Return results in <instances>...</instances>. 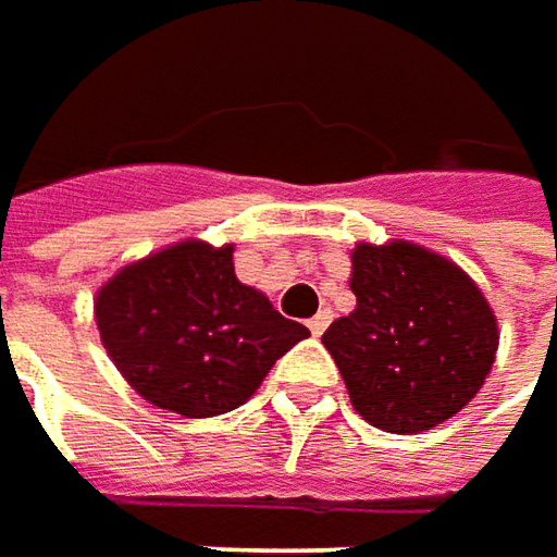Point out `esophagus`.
Returning a JSON list of instances; mask_svg holds the SVG:
<instances>
[{"label": "esophagus", "mask_w": 557, "mask_h": 557, "mask_svg": "<svg viewBox=\"0 0 557 557\" xmlns=\"http://www.w3.org/2000/svg\"><path fill=\"white\" fill-rule=\"evenodd\" d=\"M331 318H334V314H331V309L318 311V314H314V318L309 321L311 334H314V337H318V334H324V331H327V324H331Z\"/></svg>", "instance_id": "1"}]
</instances>
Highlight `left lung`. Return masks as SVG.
I'll return each mask as SVG.
<instances>
[{"mask_svg": "<svg viewBox=\"0 0 557 557\" xmlns=\"http://www.w3.org/2000/svg\"><path fill=\"white\" fill-rule=\"evenodd\" d=\"M356 309L321 344L352 409L381 432L419 435L479 394L498 352V318L475 280L407 239L359 243L349 255Z\"/></svg>", "mask_w": 557, "mask_h": 557, "instance_id": "left-lung-1", "label": "left lung"}]
</instances>
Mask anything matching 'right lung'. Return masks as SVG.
Wrapping results in <instances>:
<instances>
[{"label":"right lung","instance_id":"right-lung-1","mask_svg":"<svg viewBox=\"0 0 557 557\" xmlns=\"http://www.w3.org/2000/svg\"><path fill=\"white\" fill-rule=\"evenodd\" d=\"M94 318L119 375L138 397L185 419L243 407L309 327L246 286L233 246L185 239L119 268Z\"/></svg>","mask_w":557,"mask_h":557}]
</instances>
